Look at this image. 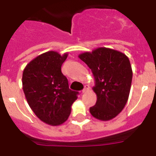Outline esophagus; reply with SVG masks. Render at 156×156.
Here are the masks:
<instances>
[{
	"mask_svg": "<svg viewBox=\"0 0 156 156\" xmlns=\"http://www.w3.org/2000/svg\"><path fill=\"white\" fill-rule=\"evenodd\" d=\"M89 90H90V87H89V85H85L84 89L82 90V93H86V92H87Z\"/></svg>",
	"mask_w": 156,
	"mask_h": 156,
	"instance_id": "1",
	"label": "esophagus"
}]
</instances>
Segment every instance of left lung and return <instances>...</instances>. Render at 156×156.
<instances>
[{"instance_id": "1", "label": "left lung", "mask_w": 156, "mask_h": 156, "mask_svg": "<svg viewBox=\"0 0 156 156\" xmlns=\"http://www.w3.org/2000/svg\"><path fill=\"white\" fill-rule=\"evenodd\" d=\"M78 57L91 69L97 95L96 104L90 108L94 118L102 121L113 119L127 102L131 87V65L125 54L107 48L84 52Z\"/></svg>"}]
</instances>
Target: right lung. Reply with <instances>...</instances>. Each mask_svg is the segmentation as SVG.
<instances>
[{
    "label": "right lung",
    "instance_id": "add662e5",
    "mask_svg": "<svg viewBox=\"0 0 156 156\" xmlns=\"http://www.w3.org/2000/svg\"><path fill=\"white\" fill-rule=\"evenodd\" d=\"M68 53H43L27 65L23 73V89L29 105L41 121L59 126L68 119L78 92L69 88L61 67Z\"/></svg>",
    "mask_w": 156,
    "mask_h": 156
}]
</instances>
